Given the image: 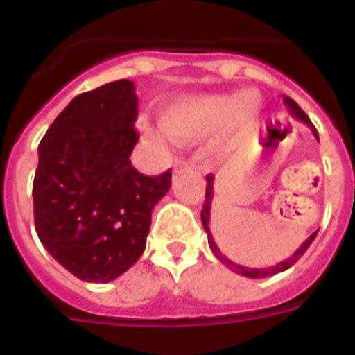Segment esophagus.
I'll return each instance as SVG.
<instances>
[{"instance_id": "34e87169", "label": "esophagus", "mask_w": 355, "mask_h": 355, "mask_svg": "<svg viewBox=\"0 0 355 355\" xmlns=\"http://www.w3.org/2000/svg\"><path fill=\"white\" fill-rule=\"evenodd\" d=\"M184 168H196V167H193V163H192V162H187V159L175 158V159H174V172L184 171Z\"/></svg>"}]
</instances>
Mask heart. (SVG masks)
I'll return each mask as SVG.
<instances>
[{
	"instance_id": "obj_1",
	"label": "heart",
	"mask_w": 355,
	"mask_h": 355,
	"mask_svg": "<svg viewBox=\"0 0 355 355\" xmlns=\"http://www.w3.org/2000/svg\"><path fill=\"white\" fill-rule=\"evenodd\" d=\"M263 112L256 92L197 94L181 97L162 112L159 124L178 144H196L215 133L213 147L227 155L238 149L258 128Z\"/></svg>"
}]
</instances>
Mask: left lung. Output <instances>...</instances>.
Listing matches in <instances>:
<instances>
[{
    "label": "left lung",
    "mask_w": 355,
    "mask_h": 355,
    "mask_svg": "<svg viewBox=\"0 0 355 355\" xmlns=\"http://www.w3.org/2000/svg\"><path fill=\"white\" fill-rule=\"evenodd\" d=\"M283 103H284V105H286V108L290 110L291 117L299 119V121H302L304 124H306V126L311 128L313 135H315V139L318 140V131H316V128L313 126V122L309 121V117H307V115L304 114L302 108H300V106L297 105V103H295L293 99H291V97H288V96H283ZM213 180H215V178H213L211 174L206 175V183H208V184H206V199H205V206H202V211H200V222H202V227H205L206 234H208L209 249H211V252L215 254L216 259H218V261L224 263V265L227 266L229 270L236 272V274L243 275V277H249V279H261V277H272V275L279 274V272L288 270V268H290V266H293L295 263H297V261H299L300 258H302L304 252H306V250L309 249V245H311V243H313V240H315V236H316V233H318V231H315V233H313L311 236L307 238V240L304 241L302 245H300L299 249H297V250H295L293 254H291L290 258H286V259H284V261L277 263V265H274V266H266V268H250V266L238 265V263H233V261H231V259H229L227 256H224V254L220 252V249H218V247H216L215 240H213V236H211V231H209V220H211V216H209V215H211Z\"/></svg>",
    "instance_id": "left-lung-1"
}]
</instances>
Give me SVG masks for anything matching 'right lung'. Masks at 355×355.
<instances>
[{
	"label": "right lung",
	"instance_id": "obj_1",
	"mask_svg": "<svg viewBox=\"0 0 355 355\" xmlns=\"http://www.w3.org/2000/svg\"><path fill=\"white\" fill-rule=\"evenodd\" d=\"M137 106L133 81H112L74 97L40 140L37 234L87 283H110L139 261L153 208L171 190V171L149 178L131 165Z\"/></svg>",
	"mask_w": 355,
	"mask_h": 355
}]
</instances>
